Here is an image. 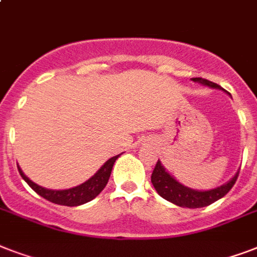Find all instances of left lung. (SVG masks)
Masks as SVG:
<instances>
[{
  "label": "left lung",
  "instance_id": "left-lung-1",
  "mask_svg": "<svg viewBox=\"0 0 257 257\" xmlns=\"http://www.w3.org/2000/svg\"><path fill=\"white\" fill-rule=\"evenodd\" d=\"M192 81L199 82V84H203V85L213 89H223L215 82L208 81V80L201 77L192 78ZM237 176H239V172L228 183L223 184V185H220L217 188H213V189H209V191H196V189L188 188L181 183H179L173 176H171L168 172L165 171L160 161H157L156 167L152 172L151 181H152L153 187L157 191V193L163 199L168 200L171 203L183 208H203L207 207V205H211L212 203H215V201H217V200L227 195L228 192L232 189V187L235 185Z\"/></svg>",
  "mask_w": 257,
  "mask_h": 257
}]
</instances>
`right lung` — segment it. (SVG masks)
Returning <instances> with one entry per match:
<instances>
[{
    "mask_svg": "<svg viewBox=\"0 0 257 257\" xmlns=\"http://www.w3.org/2000/svg\"><path fill=\"white\" fill-rule=\"evenodd\" d=\"M118 157H120V155L109 159L90 179L86 180L85 183L80 184L77 187L70 188V189H62V191H56V189L53 191V189H46L44 187H40L36 183H33L29 177H26L20 167H18V172H20L22 179L25 180L28 185L36 193H38L41 197L46 199L50 203L58 204V205H66V207H77V205L88 203V201L94 199L97 195H100V192L108 184V180L110 177V173H112L113 164Z\"/></svg>",
    "mask_w": 257,
    "mask_h": 257,
    "instance_id": "obj_1",
    "label": "right lung"
}]
</instances>
